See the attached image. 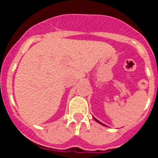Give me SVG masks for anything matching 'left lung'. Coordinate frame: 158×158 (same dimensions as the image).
Listing matches in <instances>:
<instances>
[{"mask_svg":"<svg viewBox=\"0 0 158 158\" xmlns=\"http://www.w3.org/2000/svg\"><path fill=\"white\" fill-rule=\"evenodd\" d=\"M94 119H95V120H96V122H98V123H99L102 124V125H104V124L102 123H100V121H99V120H97V119H96V118H94ZM104 126H105V125H104Z\"/></svg>","mask_w":158,"mask_h":158,"instance_id":"obj_1","label":"left lung"}]
</instances>
